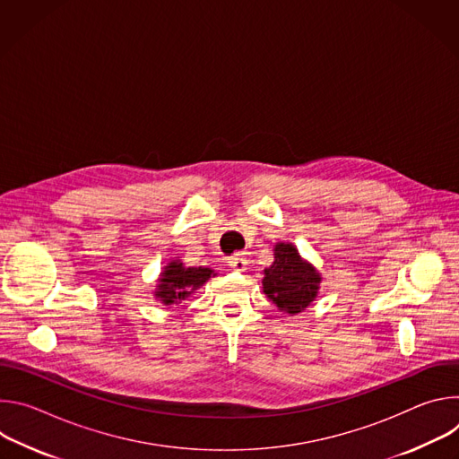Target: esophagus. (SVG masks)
<instances>
[{
	"mask_svg": "<svg viewBox=\"0 0 459 459\" xmlns=\"http://www.w3.org/2000/svg\"><path fill=\"white\" fill-rule=\"evenodd\" d=\"M229 265H230L234 271L243 273V271H247L248 261H247V257H245L243 254H236V255H232V257L229 259Z\"/></svg>",
	"mask_w": 459,
	"mask_h": 459,
	"instance_id": "34e87169",
	"label": "esophagus"
}]
</instances>
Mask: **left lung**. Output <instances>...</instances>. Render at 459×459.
Returning <instances> with one entry per match:
<instances>
[{
	"mask_svg": "<svg viewBox=\"0 0 459 459\" xmlns=\"http://www.w3.org/2000/svg\"><path fill=\"white\" fill-rule=\"evenodd\" d=\"M264 294L287 314L303 312L317 296L321 274L294 243L274 245V264L264 271Z\"/></svg>",
	"mask_w": 459,
	"mask_h": 459,
	"instance_id": "left-lung-1",
	"label": "left lung"
}]
</instances>
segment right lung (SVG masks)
<instances>
[{
    "label": "right lung",
    "mask_w": 459,
    "mask_h": 459,
    "mask_svg": "<svg viewBox=\"0 0 459 459\" xmlns=\"http://www.w3.org/2000/svg\"><path fill=\"white\" fill-rule=\"evenodd\" d=\"M214 276L216 273L209 267H185L179 257H174L160 273L154 298L167 308L178 307Z\"/></svg>",
    "instance_id": "1"
}]
</instances>
